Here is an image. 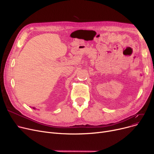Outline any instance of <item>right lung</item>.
I'll return each instance as SVG.
<instances>
[{
	"label": "right lung",
	"mask_w": 154,
	"mask_h": 154,
	"mask_svg": "<svg viewBox=\"0 0 154 154\" xmlns=\"http://www.w3.org/2000/svg\"><path fill=\"white\" fill-rule=\"evenodd\" d=\"M33 109H35V108H33Z\"/></svg>",
	"instance_id": "add662e5"
}]
</instances>
